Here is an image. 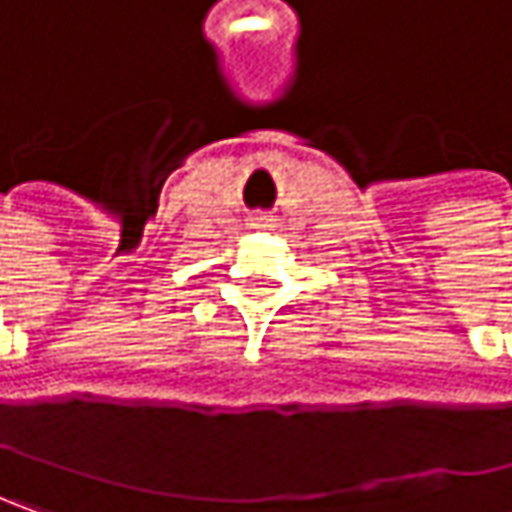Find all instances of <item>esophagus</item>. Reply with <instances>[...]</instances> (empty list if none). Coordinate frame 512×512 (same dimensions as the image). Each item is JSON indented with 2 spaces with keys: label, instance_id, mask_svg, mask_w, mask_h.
Wrapping results in <instances>:
<instances>
[{
  "label": "esophagus",
  "instance_id": "34e87169",
  "mask_svg": "<svg viewBox=\"0 0 512 512\" xmlns=\"http://www.w3.org/2000/svg\"><path fill=\"white\" fill-rule=\"evenodd\" d=\"M257 220H266V217H257Z\"/></svg>",
  "mask_w": 512,
  "mask_h": 512
}]
</instances>
